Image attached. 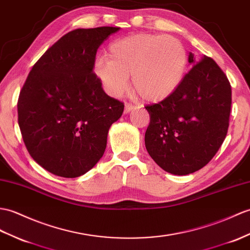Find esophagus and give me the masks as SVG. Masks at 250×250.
Instances as JSON below:
<instances>
[{"label": "esophagus", "mask_w": 250, "mask_h": 250, "mask_svg": "<svg viewBox=\"0 0 250 250\" xmlns=\"http://www.w3.org/2000/svg\"><path fill=\"white\" fill-rule=\"evenodd\" d=\"M134 109H135L134 105H132V104H130V103H126L125 105V114H127V113H130L132 111H134Z\"/></svg>", "instance_id": "1"}]
</instances>
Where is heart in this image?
Here are the masks:
<instances>
[{"instance_id":"obj_1","label":"heart","mask_w":250,"mask_h":250,"mask_svg":"<svg viewBox=\"0 0 250 250\" xmlns=\"http://www.w3.org/2000/svg\"><path fill=\"white\" fill-rule=\"evenodd\" d=\"M107 56H98L92 70L111 97L130 88V75L137 94L147 102H160L175 94L188 68L182 43L171 36L138 33L115 40Z\"/></svg>"}]
</instances>
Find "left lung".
<instances>
[{
	"label": "left lung",
	"instance_id": "obj_1",
	"mask_svg": "<svg viewBox=\"0 0 250 250\" xmlns=\"http://www.w3.org/2000/svg\"><path fill=\"white\" fill-rule=\"evenodd\" d=\"M169 98L147 105L150 124L146 149L162 169L185 176L201 169L216 154L227 135L231 86L222 69L204 55Z\"/></svg>",
	"mask_w": 250,
	"mask_h": 250
}]
</instances>
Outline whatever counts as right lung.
I'll return each instance as SVG.
<instances>
[{
	"label": "right lung",
	"mask_w": 250,
	"mask_h": 250,
	"mask_svg": "<svg viewBox=\"0 0 250 250\" xmlns=\"http://www.w3.org/2000/svg\"><path fill=\"white\" fill-rule=\"evenodd\" d=\"M120 27L77 28L35 63L18 100V123L33 160L45 170L77 178L105 151L124 103L104 92L92 70L98 48Z\"/></svg>",
	"instance_id": "1"
}]
</instances>
